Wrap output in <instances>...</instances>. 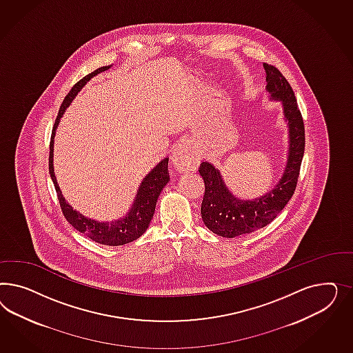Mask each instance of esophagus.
Instances as JSON below:
<instances>
[{"label": "esophagus", "instance_id": "obj_1", "mask_svg": "<svg viewBox=\"0 0 353 353\" xmlns=\"http://www.w3.org/2000/svg\"><path fill=\"white\" fill-rule=\"evenodd\" d=\"M172 163L177 171H190L196 167L198 159L196 157L192 155L185 145H180L172 154Z\"/></svg>", "mask_w": 353, "mask_h": 353}]
</instances>
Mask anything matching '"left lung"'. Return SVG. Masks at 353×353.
Returning <instances> with one entry per match:
<instances>
[{
	"label": "left lung",
	"instance_id": "obj_1",
	"mask_svg": "<svg viewBox=\"0 0 353 353\" xmlns=\"http://www.w3.org/2000/svg\"><path fill=\"white\" fill-rule=\"evenodd\" d=\"M267 90L272 98L281 99L285 117L289 120L290 151L286 171L277 186L255 201H241L226 189L220 172L208 161H203L199 173L204 181L201 214L205 226L214 234L226 238L252 233L270 224L289 203L298 185L300 165L305 148V129L298 101L292 88L273 64L264 63Z\"/></svg>",
	"mask_w": 353,
	"mask_h": 353
}]
</instances>
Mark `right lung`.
I'll return each mask as SVG.
<instances>
[{
  "label": "right lung",
  "mask_w": 353,
  "mask_h": 353,
  "mask_svg": "<svg viewBox=\"0 0 353 353\" xmlns=\"http://www.w3.org/2000/svg\"><path fill=\"white\" fill-rule=\"evenodd\" d=\"M110 68L108 65H103L97 68L92 74L83 77L79 80L72 89L68 92V94L64 97L63 102L59 107L58 115L54 123L53 130H52V137H50V145H49V173L53 180L54 188L57 192V196L59 201V205L62 210L65 220L79 230L80 233L89 236L90 239L96 241L101 245L106 246H123L125 243H130L136 241L141 235L146 232L149 228L150 221L154 216V211L157 207V201L161 195L163 188L167 185L170 180V173H168V158L161 161L149 174L145 177V180L141 183L136 202L133 204L130 212L125 219H121L118 221L112 223H98L94 220L86 219L83 214H79L72 210V207L64 201L63 195L61 192V189L58 186V182L55 180L53 168V143L54 134L55 129L59 123V119L62 118L65 107L71 103V101L75 98L77 92L85 85L86 83L97 74L106 71Z\"/></svg>",
  "instance_id": "right-lung-1"
}]
</instances>
